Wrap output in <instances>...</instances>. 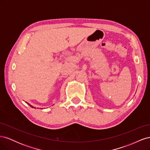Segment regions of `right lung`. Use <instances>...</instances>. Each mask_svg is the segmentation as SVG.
I'll list each match as a JSON object with an SVG mask.
<instances>
[{
  "mask_svg": "<svg viewBox=\"0 0 150 150\" xmlns=\"http://www.w3.org/2000/svg\"><path fill=\"white\" fill-rule=\"evenodd\" d=\"M29 105H30V107H32V108H34V106H31V105H30V104H29Z\"/></svg>",
  "mask_w": 150,
  "mask_h": 150,
  "instance_id": "obj_1",
  "label": "right lung"
}]
</instances>
